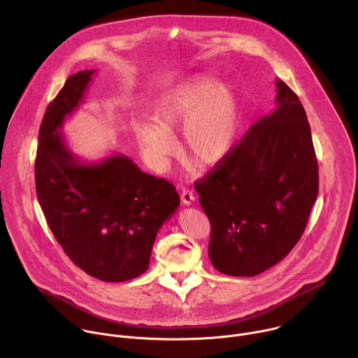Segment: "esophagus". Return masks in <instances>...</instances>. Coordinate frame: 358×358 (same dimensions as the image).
I'll return each mask as SVG.
<instances>
[{"label": "esophagus", "mask_w": 358, "mask_h": 358, "mask_svg": "<svg viewBox=\"0 0 358 358\" xmlns=\"http://www.w3.org/2000/svg\"><path fill=\"white\" fill-rule=\"evenodd\" d=\"M195 199V194L192 189H182L181 192V202L184 203V206H191L192 201Z\"/></svg>", "instance_id": "obj_1"}]
</instances>
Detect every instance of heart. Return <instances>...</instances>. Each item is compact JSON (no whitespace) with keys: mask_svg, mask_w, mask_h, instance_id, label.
Here are the masks:
<instances>
[{"mask_svg":"<svg viewBox=\"0 0 358 358\" xmlns=\"http://www.w3.org/2000/svg\"><path fill=\"white\" fill-rule=\"evenodd\" d=\"M152 122H134L133 136L144 159L163 169L177 151L174 130L184 123L187 155L202 164L224 159L241 127L235 90L208 73L195 75L164 93L151 110Z\"/></svg>","mask_w":358,"mask_h":358,"instance_id":"obj_1","label":"heart"}]
</instances>
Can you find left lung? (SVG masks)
I'll list each match as a JSON object with an SVG mask.
<instances>
[{"instance_id": "1", "label": "left lung", "mask_w": 358, "mask_h": 358, "mask_svg": "<svg viewBox=\"0 0 358 358\" xmlns=\"http://www.w3.org/2000/svg\"><path fill=\"white\" fill-rule=\"evenodd\" d=\"M276 93V109L195 182L211 222L208 257L229 276H257L280 262L300 239L317 198L308 116L280 79Z\"/></svg>"}]
</instances>
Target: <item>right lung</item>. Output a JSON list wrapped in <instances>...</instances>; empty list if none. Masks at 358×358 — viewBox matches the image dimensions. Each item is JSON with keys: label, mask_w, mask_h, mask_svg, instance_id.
<instances>
[{"label": "right lung", "mask_w": 358, "mask_h": 358, "mask_svg": "<svg viewBox=\"0 0 358 358\" xmlns=\"http://www.w3.org/2000/svg\"><path fill=\"white\" fill-rule=\"evenodd\" d=\"M96 71L68 78L43 115L35 160L36 195L48 225L71 261L103 282H124L148 269L162 225L180 206L176 187L113 155L82 162L61 131L82 103Z\"/></svg>", "instance_id": "add662e5"}]
</instances>
